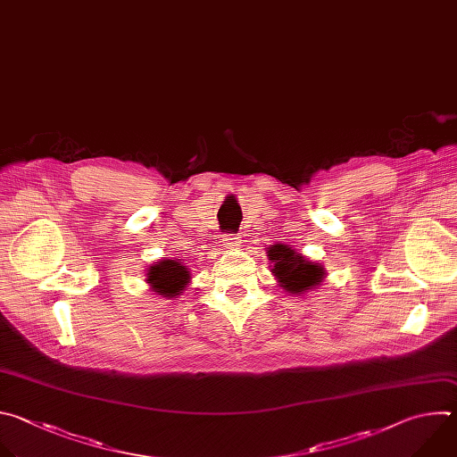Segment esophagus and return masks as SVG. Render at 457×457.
I'll list each match as a JSON object with an SVG mask.
<instances>
[{
    "mask_svg": "<svg viewBox=\"0 0 457 457\" xmlns=\"http://www.w3.org/2000/svg\"><path fill=\"white\" fill-rule=\"evenodd\" d=\"M223 245L228 250H237L241 246V237H237L236 234H227L223 236Z\"/></svg>",
    "mask_w": 457,
    "mask_h": 457,
    "instance_id": "obj_1",
    "label": "esophagus"
}]
</instances>
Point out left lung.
I'll return each instance as SVG.
<instances>
[{
  "label": "left lung",
  "mask_w": 457,
  "mask_h": 457,
  "mask_svg": "<svg viewBox=\"0 0 457 457\" xmlns=\"http://www.w3.org/2000/svg\"><path fill=\"white\" fill-rule=\"evenodd\" d=\"M268 255L273 262V273L279 279L281 287L292 294H301L317 287L324 278V268L319 262H310L303 255L295 253V250L273 245L268 250Z\"/></svg>",
  "instance_id": "1"
}]
</instances>
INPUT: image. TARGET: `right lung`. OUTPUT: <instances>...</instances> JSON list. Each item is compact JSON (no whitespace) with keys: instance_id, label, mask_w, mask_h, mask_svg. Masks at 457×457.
Returning a JSON list of instances; mask_svg holds the SVG:
<instances>
[{"instance_id":"1","label":"right lung","mask_w":457,"mask_h":457,"mask_svg":"<svg viewBox=\"0 0 457 457\" xmlns=\"http://www.w3.org/2000/svg\"><path fill=\"white\" fill-rule=\"evenodd\" d=\"M189 279L187 268L174 259H163L147 270V281L151 283V288L163 297L179 295Z\"/></svg>"}]
</instances>
